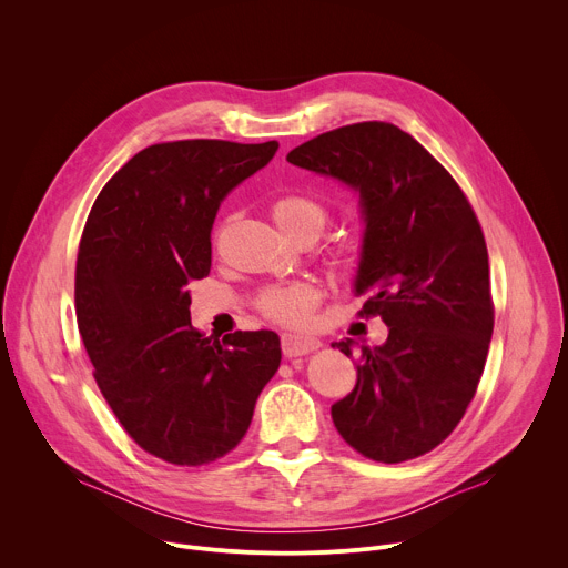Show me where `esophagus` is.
<instances>
[{
	"instance_id": "34e87169",
	"label": "esophagus",
	"mask_w": 568,
	"mask_h": 568,
	"mask_svg": "<svg viewBox=\"0 0 568 568\" xmlns=\"http://www.w3.org/2000/svg\"><path fill=\"white\" fill-rule=\"evenodd\" d=\"M283 346V355L285 357H303L312 351H316L321 344L314 337H305V335H296V333H285L281 339Z\"/></svg>"
}]
</instances>
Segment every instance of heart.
Returning <instances> with one entry per match:
<instances>
[{
    "mask_svg": "<svg viewBox=\"0 0 568 568\" xmlns=\"http://www.w3.org/2000/svg\"><path fill=\"white\" fill-rule=\"evenodd\" d=\"M272 213L276 222L287 233L298 231H312L314 235L321 233V229L328 222V209L323 206L316 197L305 193H283L274 200ZM362 258V242L359 240H344L335 247L333 261L342 270H355ZM318 303V292L312 285H287V287H274L265 292L258 301L261 312L281 323V326H307L312 312Z\"/></svg>",
    "mask_w": 568,
    "mask_h": 568,
    "instance_id": "b5f03b06",
    "label": "heart"
}]
</instances>
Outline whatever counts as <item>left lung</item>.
<instances>
[{
  "instance_id": "1",
  "label": "left lung",
  "mask_w": 568,
  "mask_h": 568,
  "mask_svg": "<svg viewBox=\"0 0 568 568\" xmlns=\"http://www.w3.org/2000/svg\"><path fill=\"white\" fill-rule=\"evenodd\" d=\"M287 161L359 193L366 231L355 292L368 294L359 316L388 326L384 346H362L357 384L333 404V423L366 458H418L465 416L493 339L488 247L476 213L456 180L393 123L323 132ZM335 346L353 357V339Z\"/></svg>"
}]
</instances>
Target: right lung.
<instances>
[{
	"mask_svg": "<svg viewBox=\"0 0 568 568\" xmlns=\"http://www.w3.org/2000/svg\"><path fill=\"white\" fill-rule=\"evenodd\" d=\"M278 143L186 139L136 152L103 186L75 258V318L94 379L148 454L197 467L247 434L281 366L272 331L222 342L191 326V283L211 272L220 202Z\"/></svg>",
	"mask_w": 568,
	"mask_h": 568,
	"instance_id": "1",
	"label": "right lung"
}]
</instances>
